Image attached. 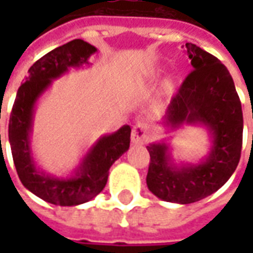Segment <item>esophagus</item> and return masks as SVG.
Listing matches in <instances>:
<instances>
[{"instance_id":"obj_1","label":"esophagus","mask_w":253,"mask_h":253,"mask_svg":"<svg viewBox=\"0 0 253 253\" xmlns=\"http://www.w3.org/2000/svg\"><path fill=\"white\" fill-rule=\"evenodd\" d=\"M149 126L143 122H138L137 125L134 126L131 132V141L135 145H143L150 139V134H149Z\"/></svg>"}]
</instances>
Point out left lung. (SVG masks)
Listing matches in <instances>:
<instances>
[{"label": "left lung", "instance_id": "8db88e82", "mask_svg": "<svg viewBox=\"0 0 253 253\" xmlns=\"http://www.w3.org/2000/svg\"><path fill=\"white\" fill-rule=\"evenodd\" d=\"M192 72L170 100L164 125L172 128L203 125L211 135V150L199 164L177 165L165 143H150L146 184L165 202L194 203L211 195L237 168L243 146V111L233 78L221 61L201 47L186 43Z\"/></svg>", "mask_w": 253, "mask_h": 253}]
</instances>
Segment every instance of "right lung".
<instances>
[{"label": "right lung", "mask_w": 253, "mask_h": 253, "mask_svg": "<svg viewBox=\"0 0 253 253\" xmlns=\"http://www.w3.org/2000/svg\"><path fill=\"white\" fill-rule=\"evenodd\" d=\"M97 48L81 39H74L47 52L28 70V77L17 90L9 118V142L13 163L23 186L43 201L57 206H77L90 201L107 184L111 165L130 146L131 127L123 126L110 135L101 137L89 149L76 175L58 179L36 168L30 146L32 118L36 100L61 77L69 67L89 63L88 58Z\"/></svg>", "instance_id": "obj_1"}]
</instances>
